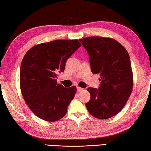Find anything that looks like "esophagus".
<instances>
[{
	"instance_id": "esophagus-1",
	"label": "esophagus",
	"mask_w": 151,
	"mask_h": 151,
	"mask_svg": "<svg viewBox=\"0 0 151 151\" xmlns=\"http://www.w3.org/2000/svg\"><path fill=\"white\" fill-rule=\"evenodd\" d=\"M84 88H81V87H77V91H82V90H84Z\"/></svg>"
}]
</instances>
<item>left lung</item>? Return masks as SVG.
<instances>
[{
	"mask_svg": "<svg viewBox=\"0 0 151 151\" xmlns=\"http://www.w3.org/2000/svg\"><path fill=\"white\" fill-rule=\"evenodd\" d=\"M79 41L89 54L92 73L99 74L101 79L99 89L88 88L91 99L86 106L93 117L109 119L121 111L132 93L133 74L129 54L110 37L93 36Z\"/></svg>",
	"mask_w": 151,
	"mask_h": 151,
	"instance_id": "1",
	"label": "left lung"
}]
</instances>
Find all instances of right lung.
<instances>
[{"instance_id":"add662e5","label":"right lung","mask_w":151,"mask_h":151,"mask_svg":"<svg viewBox=\"0 0 151 151\" xmlns=\"http://www.w3.org/2000/svg\"><path fill=\"white\" fill-rule=\"evenodd\" d=\"M81 46L77 40H54L36 45L25 54L20 69L21 91L28 108L41 119L54 122L66 114L77 89L64 88L56 78Z\"/></svg>"}]
</instances>
